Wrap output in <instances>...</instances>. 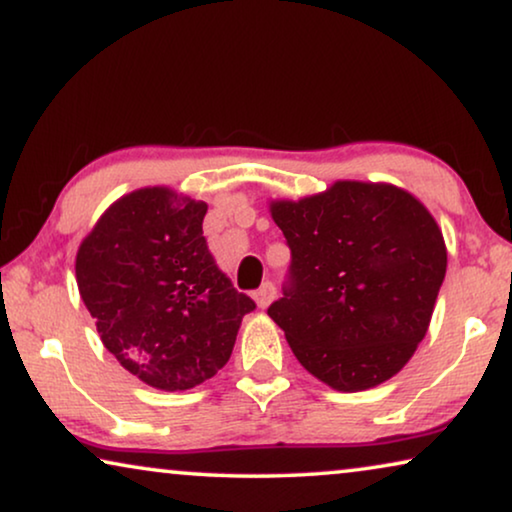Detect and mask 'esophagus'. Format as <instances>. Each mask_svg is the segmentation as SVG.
I'll use <instances>...</instances> for the list:
<instances>
[{"instance_id": "obj_1", "label": "esophagus", "mask_w": 512, "mask_h": 512, "mask_svg": "<svg viewBox=\"0 0 512 512\" xmlns=\"http://www.w3.org/2000/svg\"><path fill=\"white\" fill-rule=\"evenodd\" d=\"M273 297H276V287H273V283H264L262 287H259V290L253 294V299H255V304L259 306V308H266L273 301Z\"/></svg>"}]
</instances>
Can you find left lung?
Listing matches in <instances>:
<instances>
[{
  "mask_svg": "<svg viewBox=\"0 0 512 512\" xmlns=\"http://www.w3.org/2000/svg\"><path fill=\"white\" fill-rule=\"evenodd\" d=\"M269 208L292 250L269 318L299 364L338 392L397 376L427 334L448 266L434 215L397 185L362 181Z\"/></svg>",
  "mask_w": 512,
  "mask_h": 512,
  "instance_id": "8db88e82",
  "label": "left lung"
}]
</instances>
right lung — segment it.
<instances>
[{
  "label": "right lung",
  "mask_w": 512,
  "mask_h": 512,
  "mask_svg": "<svg viewBox=\"0 0 512 512\" xmlns=\"http://www.w3.org/2000/svg\"><path fill=\"white\" fill-rule=\"evenodd\" d=\"M206 211L171 187H141L106 208L76 253L78 292L104 348L155 390L213 378L255 308L208 253Z\"/></svg>",
  "instance_id": "add662e5"
}]
</instances>
